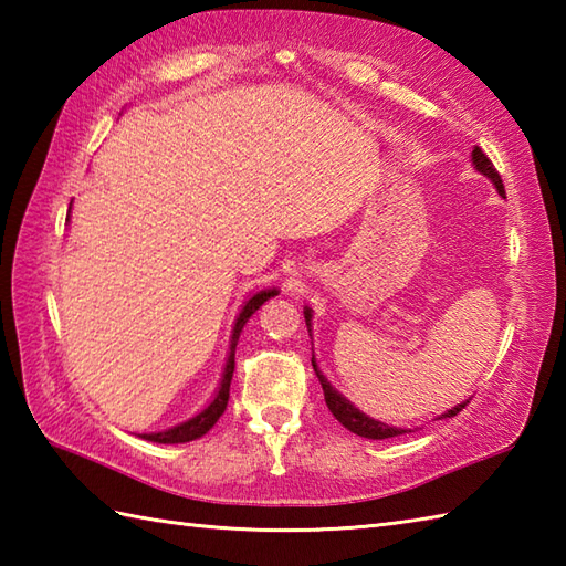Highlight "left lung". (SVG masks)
I'll use <instances>...</instances> for the list:
<instances>
[{"label": "left lung", "instance_id": "1", "mask_svg": "<svg viewBox=\"0 0 566 566\" xmlns=\"http://www.w3.org/2000/svg\"><path fill=\"white\" fill-rule=\"evenodd\" d=\"M472 165L476 167L479 175H484V177L489 179V182L496 187V191H499L501 197H506V189H503V182H501V177H499V172H496V167H494V163H491V160L486 158V155L482 153V148H474V150H472ZM304 318H306V328H308V335H311V328H314V326H311V318H314V311H311L308 306H304ZM311 365H314V371H316V377H318L321 387H323V396H326V406L331 408V413H333L335 418H338V423H343L347 430L355 432V436L367 438V440H384V438H396V436H403V432H411V430H406V428H396V426L381 423V420L369 418L367 413L359 411L357 406H353L350 401H347L345 396H343L338 389H335L333 384L326 379V375H323L318 363H316V355H311ZM467 403H469V399L462 401V403L452 406L450 411L440 413L438 420H440V418H452V416H457Z\"/></svg>", "mask_w": 566, "mask_h": 566}]
</instances>
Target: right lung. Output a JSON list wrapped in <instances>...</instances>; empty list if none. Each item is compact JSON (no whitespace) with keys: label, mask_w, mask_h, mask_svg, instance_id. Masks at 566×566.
<instances>
[{"label":"right lung","mask_w":566,"mask_h":566,"mask_svg":"<svg viewBox=\"0 0 566 566\" xmlns=\"http://www.w3.org/2000/svg\"><path fill=\"white\" fill-rule=\"evenodd\" d=\"M67 216H70V211H67ZM276 294H280L276 286H272V290H260L248 298L243 308H240V314L235 316L233 331H231V345H228L223 375H221V381H219V389H216V394H213V399L207 406H203L199 413L182 420V423H177V426L167 428V430H158V432H143L140 438H146L150 442H160V444H177V442H189V440H197L201 436H207V432L213 428L216 420H219L221 413L226 411L228 391H231V379H233V369H235V345H238L240 333H243V326L250 321V316L255 314V311L264 302H270V298L276 296Z\"/></svg>","instance_id":"right-lung-1"}]
</instances>
